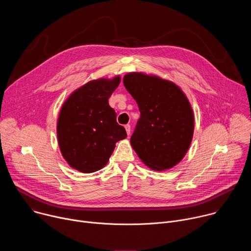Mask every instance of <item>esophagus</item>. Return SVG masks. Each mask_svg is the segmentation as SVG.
Segmentation results:
<instances>
[{"instance_id": "1", "label": "esophagus", "mask_w": 251, "mask_h": 251, "mask_svg": "<svg viewBox=\"0 0 251 251\" xmlns=\"http://www.w3.org/2000/svg\"><path fill=\"white\" fill-rule=\"evenodd\" d=\"M125 129H126L127 135L129 136V135H130V132H131V126H130L129 124H127V125H125Z\"/></svg>"}]
</instances>
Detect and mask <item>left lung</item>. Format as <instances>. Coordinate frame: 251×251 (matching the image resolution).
Masks as SVG:
<instances>
[{"instance_id":"8db88e82","label":"left lung","mask_w":251,"mask_h":251,"mask_svg":"<svg viewBox=\"0 0 251 251\" xmlns=\"http://www.w3.org/2000/svg\"><path fill=\"white\" fill-rule=\"evenodd\" d=\"M123 83L141 114L130 139L132 148L154 171L175 167L187 154L194 135L188 97L176 84L156 75L130 73Z\"/></svg>"}]
</instances>
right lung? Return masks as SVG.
I'll return each mask as SVG.
<instances>
[{
    "instance_id": "obj_1",
    "label": "right lung",
    "mask_w": 251,
    "mask_h": 251,
    "mask_svg": "<svg viewBox=\"0 0 251 251\" xmlns=\"http://www.w3.org/2000/svg\"><path fill=\"white\" fill-rule=\"evenodd\" d=\"M120 75L88 81L71 93L59 111L56 133L62 157L81 173H93L109 161L115 144L127 137L108 99Z\"/></svg>"
}]
</instances>
